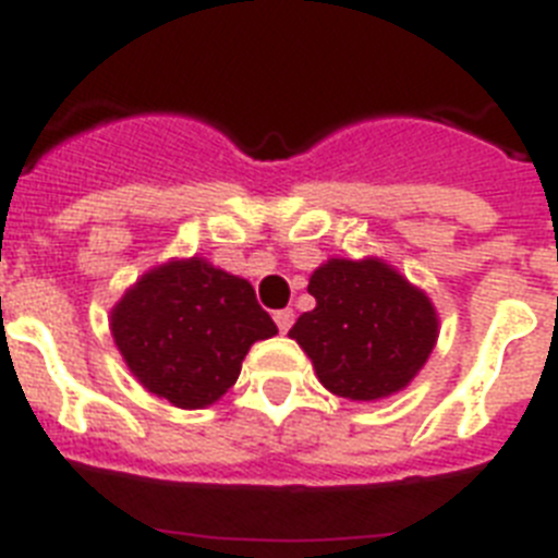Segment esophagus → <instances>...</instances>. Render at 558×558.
Returning <instances> with one entry per match:
<instances>
[{
	"mask_svg": "<svg viewBox=\"0 0 558 558\" xmlns=\"http://www.w3.org/2000/svg\"><path fill=\"white\" fill-rule=\"evenodd\" d=\"M275 323H278L280 333L289 331V328L294 326V312H292V308H280V312H275Z\"/></svg>",
	"mask_w": 558,
	"mask_h": 558,
	"instance_id": "1",
	"label": "esophagus"
}]
</instances>
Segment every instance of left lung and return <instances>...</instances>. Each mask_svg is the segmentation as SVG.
<instances>
[{"label":"left lung","instance_id":"obj_1","mask_svg":"<svg viewBox=\"0 0 558 558\" xmlns=\"http://www.w3.org/2000/svg\"><path fill=\"white\" fill-rule=\"evenodd\" d=\"M317 300L289 337L333 396L379 401L404 390L438 342V312L424 289L381 258H328L308 278Z\"/></svg>","mask_w":558,"mask_h":558}]
</instances>
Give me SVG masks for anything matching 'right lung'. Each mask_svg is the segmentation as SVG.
<instances>
[{
    "instance_id": "add662e5",
    "label": "right lung",
    "mask_w": 558,
    "mask_h": 558,
    "mask_svg": "<svg viewBox=\"0 0 558 558\" xmlns=\"http://www.w3.org/2000/svg\"><path fill=\"white\" fill-rule=\"evenodd\" d=\"M109 328L134 379L182 410L216 404L250 348L278 333L250 280L198 255L140 275L111 306Z\"/></svg>"
}]
</instances>
